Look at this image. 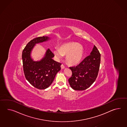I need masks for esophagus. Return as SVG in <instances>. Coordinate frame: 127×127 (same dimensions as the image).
Segmentation results:
<instances>
[{"label": "esophagus", "instance_id": "34e87169", "mask_svg": "<svg viewBox=\"0 0 127 127\" xmlns=\"http://www.w3.org/2000/svg\"><path fill=\"white\" fill-rule=\"evenodd\" d=\"M61 68L62 69H64L65 68V66L64 65L62 64V65H61Z\"/></svg>", "mask_w": 127, "mask_h": 127}]
</instances>
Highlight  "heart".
Returning a JSON list of instances; mask_svg holds the SVG:
<instances>
[{
  "instance_id": "b5f03b06",
  "label": "heart",
  "mask_w": 127,
  "mask_h": 127,
  "mask_svg": "<svg viewBox=\"0 0 127 127\" xmlns=\"http://www.w3.org/2000/svg\"><path fill=\"white\" fill-rule=\"evenodd\" d=\"M53 53L56 58L58 59L66 55L65 60L68 64L76 65L83 59L84 47L77 43L69 42L62 44L59 47V50H54Z\"/></svg>"
}]
</instances>
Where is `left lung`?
<instances>
[{
  "label": "left lung",
  "instance_id": "obj_1",
  "mask_svg": "<svg viewBox=\"0 0 127 127\" xmlns=\"http://www.w3.org/2000/svg\"><path fill=\"white\" fill-rule=\"evenodd\" d=\"M100 62V54L94 45L90 56L79 65L70 67L72 76L68 79L70 86L76 90H84L89 88L96 80Z\"/></svg>",
  "mask_w": 127,
  "mask_h": 127
}]
</instances>
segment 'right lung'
Instances as JSON below:
<instances>
[{
  "label": "right lung",
  "mask_w": 127,
  "mask_h": 127,
  "mask_svg": "<svg viewBox=\"0 0 127 127\" xmlns=\"http://www.w3.org/2000/svg\"><path fill=\"white\" fill-rule=\"evenodd\" d=\"M50 37L43 36L35 38L28 43L22 51V59L25 77L35 88L44 90L52 83L56 75L61 69V63L55 61L54 55L47 50L43 58L34 61L31 52L36 44L48 41Z\"/></svg>",
  "instance_id": "right-lung-1"
}]
</instances>
